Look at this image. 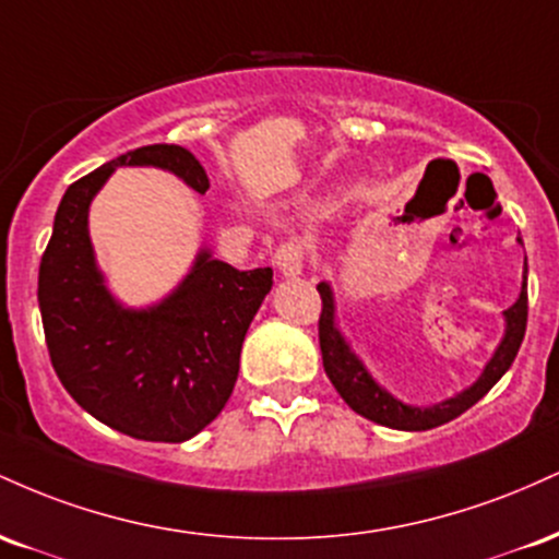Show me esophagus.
<instances>
[{"label": "esophagus", "instance_id": "obj_1", "mask_svg": "<svg viewBox=\"0 0 559 559\" xmlns=\"http://www.w3.org/2000/svg\"><path fill=\"white\" fill-rule=\"evenodd\" d=\"M273 262L286 278H294V275L301 273V265H305V243L299 239L284 241L278 249H275Z\"/></svg>", "mask_w": 559, "mask_h": 559}]
</instances>
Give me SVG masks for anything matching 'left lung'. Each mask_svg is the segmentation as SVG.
Wrapping results in <instances>:
<instances>
[{"instance_id": "obj_1", "label": "left lung", "mask_w": 559, "mask_h": 559, "mask_svg": "<svg viewBox=\"0 0 559 559\" xmlns=\"http://www.w3.org/2000/svg\"><path fill=\"white\" fill-rule=\"evenodd\" d=\"M521 241V239H518ZM528 273V267H525ZM320 299H323V310H320L318 320V336H320V352H323V368L325 376L331 378V383L336 386L342 400L355 409L362 418L378 423V426L396 428V431H428V428L444 426V423L454 420L457 415H463L465 409H471L480 396L489 391L493 383L510 370L512 360H515L518 349H521L523 336H525V323H528V292H525V275H523V288L521 297L510 310H504V338L497 346L493 357L486 362L484 373L471 389L460 391L452 400H444L431 407H413V404H404L391 396L386 389H381L373 381V376L368 373L360 357L352 352V346L346 344L342 331L336 329V301H333L331 286L318 284Z\"/></svg>"}]
</instances>
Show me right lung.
<instances>
[{
  "label": "right lung",
  "instance_id": "add662e5",
  "mask_svg": "<svg viewBox=\"0 0 559 559\" xmlns=\"http://www.w3.org/2000/svg\"><path fill=\"white\" fill-rule=\"evenodd\" d=\"M120 165L170 170L199 194L210 189L199 159L178 144L139 146L70 183L38 267L44 336L57 378L88 415L133 439L176 444L226 407L273 271H236L202 249L176 292L128 310L107 292L88 239V204Z\"/></svg>",
  "mask_w": 559,
  "mask_h": 559
}]
</instances>
